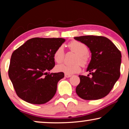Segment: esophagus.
Here are the masks:
<instances>
[{
	"label": "esophagus",
	"mask_w": 129,
	"mask_h": 129,
	"mask_svg": "<svg viewBox=\"0 0 129 129\" xmlns=\"http://www.w3.org/2000/svg\"><path fill=\"white\" fill-rule=\"evenodd\" d=\"M64 76L66 77H70L72 76V75H68V74H66V73H65V74H64Z\"/></svg>",
	"instance_id": "obj_1"
}]
</instances>
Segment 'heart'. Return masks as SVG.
Instances as JSON below:
<instances>
[{
  "label": "heart",
  "instance_id": "b5f03b06",
  "mask_svg": "<svg viewBox=\"0 0 129 129\" xmlns=\"http://www.w3.org/2000/svg\"><path fill=\"white\" fill-rule=\"evenodd\" d=\"M70 50L77 53L75 61L77 63L75 64H61L56 67V71L72 75L80 72L81 70L80 63L83 66H86L89 61V50L88 47L82 42L73 40L69 43ZM65 52L63 46H60L56 49L53 54L54 60L57 63H60L64 60Z\"/></svg>",
  "mask_w": 129,
  "mask_h": 129
}]
</instances>
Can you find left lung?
Here are the masks:
<instances>
[{
	"instance_id": "1",
	"label": "left lung",
	"mask_w": 129,
	"mask_h": 129,
	"mask_svg": "<svg viewBox=\"0 0 129 129\" xmlns=\"http://www.w3.org/2000/svg\"><path fill=\"white\" fill-rule=\"evenodd\" d=\"M74 39L85 44L91 53L87 72L91 77L79 75L76 92L84 100H98L107 96L120 76L121 52L113 42L101 36H82Z\"/></svg>"
}]
</instances>
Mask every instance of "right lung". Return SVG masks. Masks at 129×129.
<instances>
[{
	"instance_id": "1",
	"label": "right lung",
	"mask_w": 129,
	"mask_h": 129,
	"mask_svg": "<svg viewBox=\"0 0 129 129\" xmlns=\"http://www.w3.org/2000/svg\"><path fill=\"white\" fill-rule=\"evenodd\" d=\"M65 42L62 38H35L14 51L8 74L17 96L35 105L47 103L53 98L63 72L47 73L54 68L53 54Z\"/></svg>"
}]
</instances>
